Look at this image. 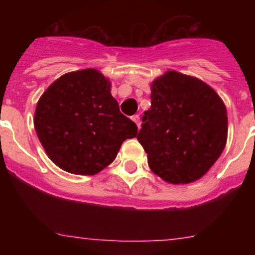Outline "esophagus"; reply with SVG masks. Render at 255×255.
Here are the masks:
<instances>
[{
  "mask_svg": "<svg viewBox=\"0 0 255 255\" xmlns=\"http://www.w3.org/2000/svg\"><path fill=\"white\" fill-rule=\"evenodd\" d=\"M131 120L136 124V126H138V128H140V117H139V115H134V116L131 117Z\"/></svg>",
  "mask_w": 255,
  "mask_h": 255,
  "instance_id": "esophagus-1",
  "label": "esophagus"
}]
</instances>
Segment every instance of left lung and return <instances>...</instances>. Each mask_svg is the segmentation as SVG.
<instances>
[{"label":"left lung","instance_id":"obj_1","mask_svg":"<svg viewBox=\"0 0 255 255\" xmlns=\"http://www.w3.org/2000/svg\"><path fill=\"white\" fill-rule=\"evenodd\" d=\"M150 88L152 105L136 135L150 170L171 184L200 179L226 145L225 103L208 84L173 70Z\"/></svg>","mask_w":255,"mask_h":255}]
</instances>
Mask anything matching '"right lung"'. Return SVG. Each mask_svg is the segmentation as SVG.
I'll list each match as a JSON object with an SVG mask.
<instances>
[{
  "mask_svg": "<svg viewBox=\"0 0 255 255\" xmlns=\"http://www.w3.org/2000/svg\"><path fill=\"white\" fill-rule=\"evenodd\" d=\"M34 128L47 155L76 175H96L116 158L138 128L120 112L111 83L96 69L67 73L42 94Z\"/></svg>",
  "mask_w": 255,
  "mask_h": 255,
  "instance_id": "add662e5",
  "label": "right lung"
}]
</instances>
